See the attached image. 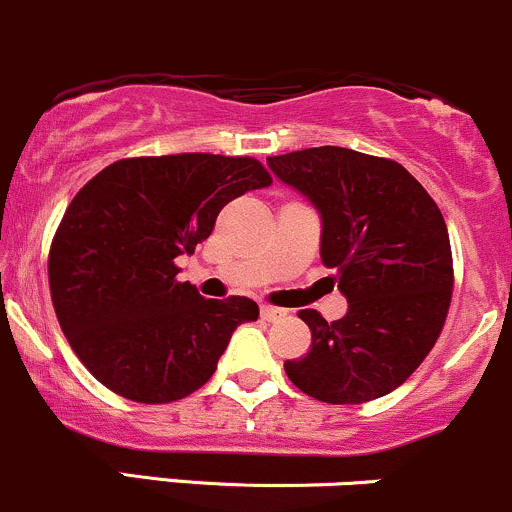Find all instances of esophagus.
Wrapping results in <instances>:
<instances>
[{
    "label": "esophagus",
    "mask_w": 512,
    "mask_h": 512,
    "mask_svg": "<svg viewBox=\"0 0 512 512\" xmlns=\"http://www.w3.org/2000/svg\"><path fill=\"white\" fill-rule=\"evenodd\" d=\"M285 315H288V312L280 310V307L261 305V320H266V322H278V320H283Z\"/></svg>",
    "instance_id": "obj_1"
}]
</instances>
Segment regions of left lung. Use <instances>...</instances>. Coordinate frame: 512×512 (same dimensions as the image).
<instances>
[{
    "label": "left lung",
    "instance_id": "left-lung-1",
    "mask_svg": "<svg viewBox=\"0 0 512 512\" xmlns=\"http://www.w3.org/2000/svg\"><path fill=\"white\" fill-rule=\"evenodd\" d=\"M320 214V256L349 302L342 320L302 310L310 351L285 361L302 393L359 405L403 386L442 332L452 246L442 212L400 163L339 146L268 158Z\"/></svg>",
    "mask_w": 512,
    "mask_h": 512
}]
</instances>
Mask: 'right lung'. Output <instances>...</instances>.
I'll return each mask as SVG.
<instances>
[{
	"mask_svg": "<svg viewBox=\"0 0 512 512\" xmlns=\"http://www.w3.org/2000/svg\"><path fill=\"white\" fill-rule=\"evenodd\" d=\"M271 183L254 158L178 153L112 163L73 197L48 280L60 329L102 386L156 405L210 381L258 305L205 300L175 280V258L195 254L227 202Z\"/></svg>",
	"mask_w": 512,
	"mask_h": 512,
	"instance_id": "obj_1",
	"label": "right lung"
}]
</instances>
